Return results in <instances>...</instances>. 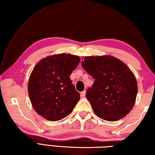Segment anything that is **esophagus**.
Here are the masks:
<instances>
[{
    "label": "esophagus",
    "mask_w": 155,
    "mask_h": 155,
    "mask_svg": "<svg viewBox=\"0 0 155 155\" xmlns=\"http://www.w3.org/2000/svg\"><path fill=\"white\" fill-rule=\"evenodd\" d=\"M85 96H86V91L85 90H84L83 92H81V96L82 98H84V97H85Z\"/></svg>",
    "instance_id": "esophagus-1"
}]
</instances>
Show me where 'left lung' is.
I'll list each match as a JSON object with an SVG mask.
<instances>
[{
  "instance_id": "8db88e82",
  "label": "left lung",
  "mask_w": 155,
  "mask_h": 155,
  "mask_svg": "<svg viewBox=\"0 0 155 155\" xmlns=\"http://www.w3.org/2000/svg\"><path fill=\"white\" fill-rule=\"evenodd\" d=\"M81 64L95 80L86 96L96 115L109 121L126 116L138 93L136 79L129 68L111 56L86 57Z\"/></svg>"
}]
</instances>
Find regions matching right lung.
I'll list each match as a JSON object with an SVG mask.
<instances>
[{
    "label": "right lung",
    "mask_w": 155,
    "mask_h": 155,
    "mask_svg": "<svg viewBox=\"0 0 155 155\" xmlns=\"http://www.w3.org/2000/svg\"><path fill=\"white\" fill-rule=\"evenodd\" d=\"M80 59L65 53L42 59L35 66L28 82V94L34 110L49 121L68 116L80 98L69 76Z\"/></svg>",
    "instance_id": "add662e5"
}]
</instances>
